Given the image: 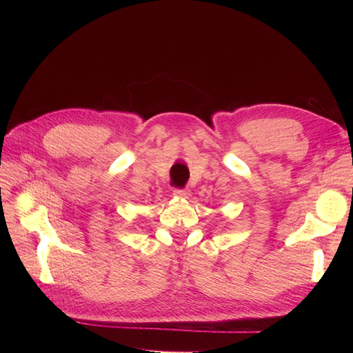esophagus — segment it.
Instances as JSON below:
<instances>
[{
	"instance_id": "obj_1",
	"label": "esophagus",
	"mask_w": 353,
	"mask_h": 353,
	"mask_svg": "<svg viewBox=\"0 0 353 353\" xmlns=\"http://www.w3.org/2000/svg\"><path fill=\"white\" fill-rule=\"evenodd\" d=\"M190 190L188 188H175L174 190V196L178 199H188L190 197Z\"/></svg>"
}]
</instances>
